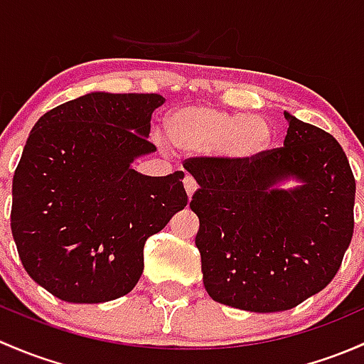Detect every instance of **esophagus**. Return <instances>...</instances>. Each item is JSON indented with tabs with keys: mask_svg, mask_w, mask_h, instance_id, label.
<instances>
[{
	"mask_svg": "<svg viewBox=\"0 0 364 364\" xmlns=\"http://www.w3.org/2000/svg\"><path fill=\"white\" fill-rule=\"evenodd\" d=\"M183 186H186V191H187V194H189V198L193 196L194 191L198 189V182L193 175H186V178H183Z\"/></svg>",
	"mask_w": 364,
	"mask_h": 364,
	"instance_id": "esophagus-1",
	"label": "esophagus"
}]
</instances>
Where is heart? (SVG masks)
I'll use <instances>...</instances> for the list:
<instances>
[{"mask_svg":"<svg viewBox=\"0 0 364 364\" xmlns=\"http://www.w3.org/2000/svg\"><path fill=\"white\" fill-rule=\"evenodd\" d=\"M166 133L171 145L182 151H215L231 159H250L268 147L273 127L264 117L215 107H186L168 117Z\"/></svg>","mask_w":364,"mask_h":364,"instance_id":"obj_1","label":"heart"}]
</instances>
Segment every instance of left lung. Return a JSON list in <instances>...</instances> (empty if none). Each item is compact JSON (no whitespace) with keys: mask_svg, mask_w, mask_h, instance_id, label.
<instances>
[{"mask_svg":"<svg viewBox=\"0 0 364 364\" xmlns=\"http://www.w3.org/2000/svg\"><path fill=\"white\" fill-rule=\"evenodd\" d=\"M284 115V147L250 159L183 161L200 183L191 210L200 217L205 289L249 312L294 309L324 289L354 233L355 181L342 145L321 127ZM287 176L304 186L272 187Z\"/></svg>","mask_w":364,"mask_h":364,"instance_id":"obj_1","label":"left lung"}]
</instances>
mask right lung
Masks as SVG:
<instances>
[{
	"mask_svg": "<svg viewBox=\"0 0 364 364\" xmlns=\"http://www.w3.org/2000/svg\"><path fill=\"white\" fill-rule=\"evenodd\" d=\"M161 95L91 92L52 108L29 133L14 173L12 235L36 284L68 303L133 291L144 245L187 205L183 171L129 166L149 141Z\"/></svg>",
	"mask_w": 364,
	"mask_h": 364,
	"instance_id": "right-lung-1",
	"label": "right lung"
}]
</instances>
